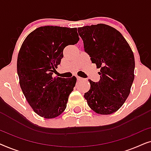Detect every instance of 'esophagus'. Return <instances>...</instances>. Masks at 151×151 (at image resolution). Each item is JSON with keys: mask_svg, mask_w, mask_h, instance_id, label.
<instances>
[{"mask_svg": "<svg viewBox=\"0 0 151 151\" xmlns=\"http://www.w3.org/2000/svg\"><path fill=\"white\" fill-rule=\"evenodd\" d=\"M77 79H78V80H84V78H81V77H79V76H77Z\"/></svg>", "mask_w": 151, "mask_h": 151, "instance_id": "obj_1", "label": "esophagus"}]
</instances>
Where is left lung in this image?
Segmentation results:
<instances>
[{
    "label": "left lung",
    "mask_w": 151,
    "mask_h": 151,
    "mask_svg": "<svg viewBox=\"0 0 151 151\" xmlns=\"http://www.w3.org/2000/svg\"><path fill=\"white\" fill-rule=\"evenodd\" d=\"M84 48L92 63L100 69V80H89L91 88L84 93L88 106L101 115H109L121 108L129 96L134 80L135 58L121 33L105 24L78 29Z\"/></svg>",
    "instance_id": "obj_1"
}]
</instances>
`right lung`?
Here are the masks:
<instances>
[{
  "label": "right lung",
  "instance_id": "1",
  "mask_svg": "<svg viewBox=\"0 0 151 151\" xmlns=\"http://www.w3.org/2000/svg\"><path fill=\"white\" fill-rule=\"evenodd\" d=\"M77 28L40 27L24 39L17 59L19 83L33 110L46 119L59 116L67 107L76 78L53 77L63 50L79 40Z\"/></svg>",
  "mask_w": 151,
  "mask_h": 151
}]
</instances>
